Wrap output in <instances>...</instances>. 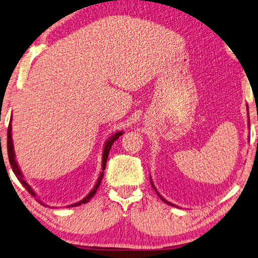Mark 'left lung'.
Here are the masks:
<instances>
[{
	"instance_id": "1",
	"label": "left lung",
	"mask_w": 258,
	"mask_h": 258,
	"mask_svg": "<svg viewBox=\"0 0 258 258\" xmlns=\"http://www.w3.org/2000/svg\"><path fill=\"white\" fill-rule=\"evenodd\" d=\"M247 108H248V106H247ZM248 117H249V116H248ZM249 124H250V123H249V120H248V127H249V126H250ZM248 140H249V139H248ZM150 181H151V185H152V187H153V189H154V190H156V193H157V195L159 196V198H160V199H161V201H162V202H165V203H167L168 205H171V207H176V208H178L176 204H172V203H170V202H168V201H167V200H165V199H163V198H162V196L160 195V193H159V191L157 190V188H156V187H154V185H153V182H152V179H151V176H150Z\"/></svg>"
}]
</instances>
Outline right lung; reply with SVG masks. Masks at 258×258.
<instances>
[{
	"mask_svg": "<svg viewBox=\"0 0 258 258\" xmlns=\"http://www.w3.org/2000/svg\"><path fill=\"white\" fill-rule=\"evenodd\" d=\"M11 120H12V117H11L10 123H9V127H8V156H9V161H10V165H11L12 170H13V172H15V175L17 176L19 181L21 182V184L23 185V187H25V188H26L28 191H29V193H30L32 196H35V198H36L37 195H36V193L34 191V189H32L31 186H30L29 184H28V182H27L25 179H23V175H22L20 168H19V165H18V162H17V160H16L15 148H13V141H12V125H11ZM121 134H123V131H120V132H116L114 135H111V137L106 141L104 150H102V162H101V169H102V171L100 172L99 178H98V180L96 181V185L93 186V188L91 189L90 193H89L83 200L79 201V202L74 203V204L69 205L68 208H73V207H78V205H81V204H86V203H88L89 201H90V200L93 198V195H95V194L97 193V189L99 188L101 179H102V177H104V170H105V168H106L107 158H108V154H109V151H110V149H111V145H113V143L116 141L117 139H118V138L120 137ZM37 201H38V202H39L41 205H44V207H47V205L41 202V201H40L39 199H37Z\"/></svg>",
	"mask_w": 258,
	"mask_h": 258,
	"instance_id": "add662e5",
	"label": "right lung"
}]
</instances>
